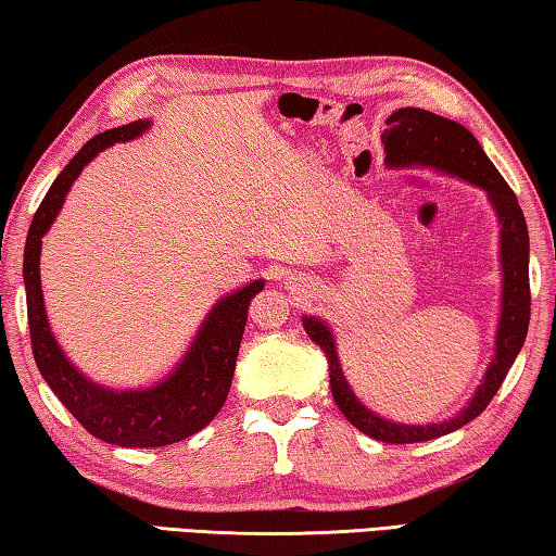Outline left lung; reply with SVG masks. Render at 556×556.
<instances>
[{
    "label": "left lung",
    "instance_id": "left-lung-1",
    "mask_svg": "<svg viewBox=\"0 0 556 556\" xmlns=\"http://www.w3.org/2000/svg\"><path fill=\"white\" fill-rule=\"evenodd\" d=\"M386 146V163L391 168L403 165H425L442 173L456 175L466 182L481 188L498 214L501 224V266H503V303L498 332H495V356L485 368L483 383L476 388V393L464 410L444 422L430 425H401L374 410L358 401L352 386L346 383L342 364L337 356L334 334L319 317H303V327L307 337L327 354L329 362V383H332L334 403L342 415L352 422L356 430L374 437L386 444H413L437 440V437L459 430L473 417H479L493 395L498 393L501 383L508 376L510 366L518 358L520 349L528 337L530 325V237L525 214L518 204V198L510 190V185L503 180L498 168L483 153L476 136L462 126L459 122L444 119L440 114H432L417 106H403L395 110L386 119V131L381 134Z\"/></svg>",
    "mask_w": 556,
    "mask_h": 556
}]
</instances>
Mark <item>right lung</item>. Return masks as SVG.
<instances>
[{
  "label": "right lung",
  "mask_w": 556,
  "mask_h": 556,
  "mask_svg": "<svg viewBox=\"0 0 556 556\" xmlns=\"http://www.w3.org/2000/svg\"><path fill=\"white\" fill-rule=\"evenodd\" d=\"M149 126V119H139L97 134L94 139L87 141L53 180L51 190L46 192L41 207L34 214L24 249L28 332H31L38 371L51 386L58 401L73 413L87 432L116 446H165L188 440L190 434L200 432L202 427L214 420V415L222 410L229 395L243 327H247L249 303L258 290H263V280H253V283L222 298L204 317L182 362L153 388L114 391V388L92 383L67 362L46 317L41 268H38L41 239L51 229L67 190L73 188L85 165L110 146L141 136Z\"/></svg>",
  "instance_id": "right-lung-1"
}]
</instances>
